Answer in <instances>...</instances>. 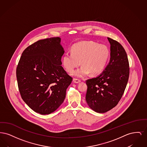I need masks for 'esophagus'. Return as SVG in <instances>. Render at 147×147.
<instances>
[{"label":"esophagus","instance_id":"esophagus-1","mask_svg":"<svg viewBox=\"0 0 147 147\" xmlns=\"http://www.w3.org/2000/svg\"><path fill=\"white\" fill-rule=\"evenodd\" d=\"M73 82H74V83H79L80 82V80H79V79H77V78H74V79H73Z\"/></svg>","mask_w":147,"mask_h":147}]
</instances>
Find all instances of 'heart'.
<instances>
[{
    "mask_svg": "<svg viewBox=\"0 0 147 147\" xmlns=\"http://www.w3.org/2000/svg\"><path fill=\"white\" fill-rule=\"evenodd\" d=\"M110 52L107 47L96 42L84 41L75 44L72 53L67 52L63 57V64L66 70L71 72L80 64L83 66L72 74L82 78L90 73L95 76L101 73L107 63Z\"/></svg>",
    "mask_w": 147,
    "mask_h": 147,
    "instance_id": "obj_1",
    "label": "heart"
}]
</instances>
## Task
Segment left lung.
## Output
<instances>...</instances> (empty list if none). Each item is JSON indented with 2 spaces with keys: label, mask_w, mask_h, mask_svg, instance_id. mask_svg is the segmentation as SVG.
<instances>
[{
  "label": "left lung",
  "mask_w": 147,
  "mask_h": 147,
  "mask_svg": "<svg viewBox=\"0 0 147 147\" xmlns=\"http://www.w3.org/2000/svg\"><path fill=\"white\" fill-rule=\"evenodd\" d=\"M110 43V62L98 77L88 79L86 101L92 110L105 113L115 107L128 83L129 68L126 51L119 42L107 37Z\"/></svg>",
  "instance_id": "1"
}]
</instances>
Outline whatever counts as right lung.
<instances>
[{"instance_id": "obj_1", "label": "right lung", "mask_w": 147, "mask_h": 147, "mask_svg": "<svg viewBox=\"0 0 147 147\" xmlns=\"http://www.w3.org/2000/svg\"><path fill=\"white\" fill-rule=\"evenodd\" d=\"M61 40L51 37L31 45L22 52L16 68L21 98L41 115L50 114L61 105L72 82L61 65L64 51Z\"/></svg>"}]
</instances>
